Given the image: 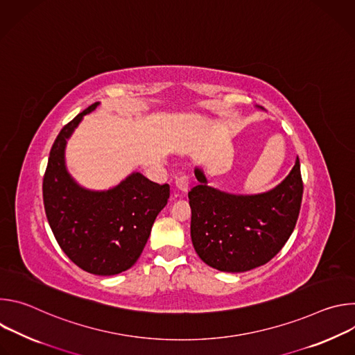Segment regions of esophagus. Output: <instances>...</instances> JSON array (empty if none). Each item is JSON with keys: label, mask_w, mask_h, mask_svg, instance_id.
Returning a JSON list of instances; mask_svg holds the SVG:
<instances>
[{"label": "esophagus", "mask_w": 355, "mask_h": 355, "mask_svg": "<svg viewBox=\"0 0 355 355\" xmlns=\"http://www.w3.org/2000/svg\"><path fill=\"white\" fill-rule=\"evenodd\" d=\"M175 187H177V189L178 191H181V192H188V189H189V178L187 177V175H180V177H177L175 178Z\"/></svg>", "instance_id": "34e87169"}]
</instances>
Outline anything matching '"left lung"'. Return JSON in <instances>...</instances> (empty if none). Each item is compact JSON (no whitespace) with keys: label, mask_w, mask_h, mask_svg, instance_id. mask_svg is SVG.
<instances>
[{"label":"left lung","mask_w":355,"mask_h":355,"mask_svg":"<svg viewBox=\"0 0 355 355\" xmlns=\"http://www.w3.org/2000/svg\"><path fill=\"white\" fill-rule=\"evenodd\" d=\"M193 173L199 184L191 188L188 198L191 239L199 259L219 271L244 272L275 257L292 234L300 211L299 159L277 187L252 195L216 189L208 185L199 167Z\"/></svg>","instance_id":"obj_1"}]
</instances>
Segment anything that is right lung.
I'll use <instances>...</instances> for the list:
<instances>
[{
  "instance_id": "obj_1",
  "label": "right lung",
  "mask_w": 355,
  "mask_h": 355,
  "mask_svg": "<svg viewBox=\"0 0 355 355\" xmlns=\"http://www.w3.org/2000/svg\"><path fill=\"white\" fill-rule=\"evenodd\" d=\"M98 105L78 114L56 137L43 177V204L50 229L76 266L95 275H116L140 257L157 215L167 205L170 185L135 171L110 189L94 191L70 175L64 157L67 140Z\"/></svg>"
}]
</instances>
